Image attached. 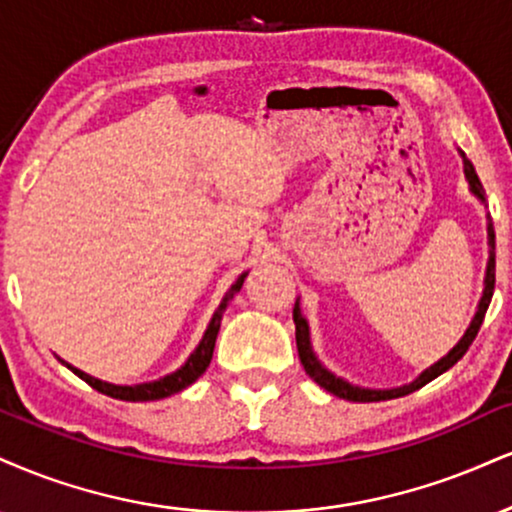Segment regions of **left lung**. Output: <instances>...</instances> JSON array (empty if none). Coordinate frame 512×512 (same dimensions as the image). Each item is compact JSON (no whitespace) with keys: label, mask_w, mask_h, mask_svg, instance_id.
I'll use <instances>...</instances> for the list:
<instances>
[{"label":"left lung","mask_w":512,"mask_h":512,"mask_svg":"<svg viewBox=\"0 0 512 512\" xmlns=\"http://www.w3.org/2000/svg\"><path fill=\"white\" fill-rule=\"evenodd\" d=\"M460 157H463V166H465V178L467 183H470V193L477 197V200L484 202V188H482V181H479L477 171H474V166L470 159L465 157V152H460ZM489 219V217H486ZM486 233H489V262H486V276H484V293H482V300H479L477 305V312H474L470 326H467L465 336L460 338L458 343H455L453 350H448V355H443L439 362H434L432 367H427L424 372L417 377L415 381H410V384L405 386H398V389H362V386H355L350 384V381L336 377L334 372H329L322 362L317 360L315 350H312V343H310V326H307V319L303 317V312H300V303L295 300V307H293V322H295V343H298V355H300V362H303L305 372L310 374V379H315L322 389H326L329 393H334V396L343 398V400H353V403H377V400H391V398H400V396H408V393L422 389L424 384H429V381L439 377V374L446 372V369H451L455 362L460 360L467 353V348L472 346L474 336H477L479 326L484 322V315L486 310H489V303H491V295H494V283H496V236H494V224H486Z\"/></svg>","instance_id":"left-lung-1"}]
</instances>
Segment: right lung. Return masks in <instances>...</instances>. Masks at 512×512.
<instances>
[{
  "mask_svg": "<svg viewBox=\"0 0 512 512\" xmlns=\"http://www.w3.org/2000/svg\"><path fill=\"white\" fill-rule=\"evenodd\" d=\"M245 276H248V274H240L236 283H233L229 291H226L224 300H221L217 312L212 315V322H209L205 336H202L200 346H197L193 353H190L186 365H181L176 369V372L166 374V377H162V379L147 381V384H135V386H116V384H109V381L95 379V377H90V374L80 372V369L71 367L69 362H64V360H61V362H64V365L69 367L73 374H78V377L83 379L85 384H90L92 389L104 393V396H112V398H119V400H131V403H138V400H159V398H166V396H174V393L183 391L186 386H190L193 381H197L202 377V374H205L209 362H212V353H214V343H217L221 317H224L229 300H233V295L240 291V286H243Z\"/></svg>",
  "mask_w": 512,
  "mask_h": 512,
  "instance_id": "obj_1",
  "label": "right lung"
}]
</instances>
